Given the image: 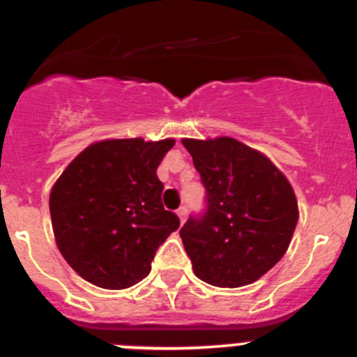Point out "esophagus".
<instances>
[{
    "label": "esophagus",
    "instance_id": "obj_1",
    "mask_svg": "<svg viewBox=\"0 0 357 357\" xmlns=\"http://www.w3.org/2000/svg\"><path fill=\"white\" fill-rule=\"evenodd\" d=\"M176 215H178L181 222H184L185 217H188V206H181V208L176 210Z\"/></svg>",
    "mask_w": 357,
    "mask_h": 357
}]
</instances>
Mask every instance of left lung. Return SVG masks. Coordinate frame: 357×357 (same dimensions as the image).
I'll use <instances>...</instances> for the list:
<instances>
[{"instance_id":"8db88e82","label":"left lung","mask_w":357,"mask_h":357,"mask_svg":"<svg viewBox=\"0 0 357 357\" xmlns=\"http://www.w3.org/2000/svg\"><path fill=\"white\" fill-rule=\"evenodd\" d=\"M205 188V212L181 229L203 282L242 287L282 259L298 222V203L282 172L235 138L182 140Z\"/></svg>"}]
</instances>
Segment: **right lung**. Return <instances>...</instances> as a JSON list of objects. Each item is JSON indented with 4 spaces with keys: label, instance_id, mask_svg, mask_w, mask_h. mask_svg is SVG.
Instances as JSON below:
<instances>
[{
    "label": "right lung",
    "instance_id": "right-lung-1",
    "mask_svg": "<svg viewBox=\"0 0 357 357\" xmlns=\"http://www.w3.org/2000/svg\"><path fill=\"white\" fill-rule=\"evenodd\" d=\"M175 140H103L68 165L50 191L59 252L87 282L126 289L151 263L181 220L161 202L159 162Z\"/></svg>",
    "mask_w": 357,
    "mask_h": 357
}]
</instances>
